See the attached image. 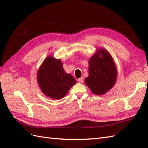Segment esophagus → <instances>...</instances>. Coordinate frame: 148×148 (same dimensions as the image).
Segmentation results:
<instances>
[{
    "instance_id": "1",
    "label": "esophagus",
    "mask_w": 148,
    "mask_h": 148,
    "mask_svg": "<svg viewBox=\"0 0 148 148\" xmlns=\"http://www.w3.org/2000/svg\"><path fill=\"white\" fill-rule=\"evenodd\" d=\"M78 82L79 83H82L83 82H84V79H83V77H81L78 79Z\"/></svg>"
}]
</instances>
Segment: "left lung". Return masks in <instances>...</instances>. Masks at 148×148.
I'll use <instances>...</instances> for the list:
<instances>
[{
	"label": "left lung",
	"instance_id": "8db88e82",
	"mask_svg": "<svg viewBox=\"0 0 148 148\" xmlns=\"http://www.w3.org/2000/svg\"><path fill=\"white\" fill-rule=\"evenodd\" d=\"M88 71L84 82L95 95H104L117 81V67L110 53L104 48L97 49L89 59Z\"/></svg>",
	"mask_w": 148,
	"mask_h": 148
}]
</instances>
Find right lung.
Instances as JSON below:
<instances>
[{
    "mask_svg": "<svg viewBox=\"0 0 148 148\" xmlns=\"http://www.w3.org/2000/svg\"><path fill=\"white\" fill-rule=\"evenodd\" d=\"M37 81L44 95L56 100L63 98L77 83L72 75L65 72L61 60L52 55L47 56L39 68Z\"/></svg>",
    "mask_w": 148,
    "mask_h": 148,
    "instance_id": "obj_1",
    "label": "right lung"
}]
</instances>
